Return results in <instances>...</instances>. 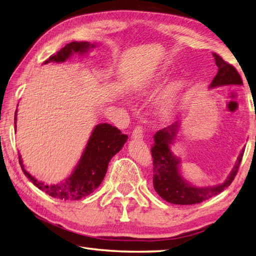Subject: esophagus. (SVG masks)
Returning a JSON list of instances; mask_svg holds the SVG:
<instances>
[{"label": "esophagus", "instance_id": "esophagus-1", "mask_svg": "<svg viewBox=\"0 0 256 256\" xmlns=\"http://www.w3.org/2000/svg\"><path fill=\"white\" fill-rule=\"evenodd\" d=\"M132 138L134 140H143L144 138V130L142 126H136L133 130V133H132Z\"/></svg>", "mask_w": 256, "mask_h": 256}]
</instances>
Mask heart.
I'll return each mask as SVG.
<instances>
[{"label": "heart", "instance_id": "1", "mask_svg": "<svg viewBox=\"0 0 256 256\" xmlns=\"http://www.w3.org/2000/svg\"><path fill=\"white\" fill-rule=\"evenodd\" d=\"M162 72H160L154 76V78H152L150 81H148V84L153 86L157 82H160V81L162 80ZM179 86H180V84H175L170 86V88L167 89V91L165 92V94L162 96V103H160V108H162V112H168L172 108V106H174V103H175L176 101V96H177V91L179 89Z\"/></svg>", "mask_w": 256, "mask_h": 256}]
</instances>
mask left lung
I'll return each mask as SVG.
<instances>
[{"instance_id": "obj_1", "label": "left lung", "mask_w": 256, "mask_h": 256, "mask_svg": "<svg viewBox=\"0 0 256 256\" xmlns=\"http://www.w3.org/2000/svg\"><path fill=\"white\" fill-rule=\"evenodd\" d=\"M216 64L218 66V74L210 84V88L221 86H241L243 84L240 74L232 64L224 62L219 55L214 54ZM179 128L176 122L154 135V144L150 148L153 156V184L156 192L167 202L174 204H194L209 199L220 194L224 188L229 187L234 179L238 166L242 160L244 150H241L234 167L224 182L209 187H196L184 179L179 172L178 157L172 154L170 145L174 143Z\"/></svg>"}]
</instances>
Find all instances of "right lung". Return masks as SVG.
Returning a JSON list of instances; mask_svg holds the SVG:
<instances>
[{
	"label": "right lung",
	"instance_id": "right-lung-1",
	"mask_svg": "<svg viewBox=\"0 0 256 256\" xmlns=\"http://www.w3.org/2000/svg\"><path fill=\"white\" fill-rule=\"evenodd\" d=\"M96 47L89 42H72L67 44L55 55L50 56L45 62H64L72 57L74 52L80 55L88 52L91 48ZM15 111V128H16V116ZM128 140V135L122 134L121 131L111 124L101 123L98 124L92 131L86 148L81 155L77 166L68 178L56 184H47L38 180L34 176L25 170L20 155L18 156L20 164L25 176L35 184V186L50 194V197L62 200H79L92 194L100 186L104 178L108 162L112 157L118 153L123 145Z\"/></svg>",
	"mask_w": 256,
	"mask_h": 256
}]
</instances>
